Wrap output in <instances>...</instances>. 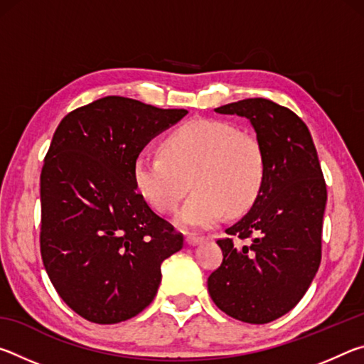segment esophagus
I'll use <instances>...</instances> for the list:
<instances>
[{
	"mask_svg": "<svg viewBox=\"0 0 364 364\" xmlns=\"http://www.w3.org/2000/svg\"><path fill=\"white\" fill-rule=\"evenodd\" d=\"M202 241H204V236H197V234H188V236H186V244L188 245H197Z\"/></svg>",
	"mask_w": 364,
	"mask_h": 364,
	"instance_id": "obj_1",
	"label": "esophagus"
}]
</instances>
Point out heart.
<instances>
[{
  "mask_svg": "<svg viewBox=\"0 0 364 364\" xmlns=\"http://www.w3.org/2000/svg\"><path fill=\"white\" fill-rule=\"evenodd\" d=\"M264 178L262 146L217 120H193L176 128L162 143V156L139 154L133 164V183L154 210L173 212L188 193H194L176 213L184 228H208L225 212L237 217L249 210Z\"/></svg>",
  "mask_w": 364,
  "mask_h": 364,
  "instance_id": "1",
  "label": "heart"
}]
</instances>
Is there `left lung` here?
<instances>
[{"mask_svg": "<svg viewBox=\"0 0 364 364\" xmlns=\"http://www.w3.org/2000/svg\"><path fill=\"white\" fill-rule=\"evenodd\" d=\"M215 112L250 122L264 156V178L250 210L217 241L223 263L208 276L207 287L228 316L264 324L291 311L315 278L326 183L311 134L292 110L252 97Z\"/></svg>", "mask_w": 364, "mask_h": 364, "instance_id": "8db88e82", "label": "left lung"}]
</instances>
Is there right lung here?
Here are the masks:
<instances>
[{"mask_svg": "<svg viewBox=\"0 0 364 364\" xmlns=\"http://www.w3.org/2000/svg\"><path fill=\"white\" fill-rule=\"evenodd\" d=\"M188 110L101 97L60 120L40 176V249L59 297L91 323L136 316L156 297L160 264L183 236L133 183L147 143Z\"/></svg>", "mask_w": 364, "mask_h": 364, "instance_id": "right-lung-1", "label": "right lung"}]
</instances>
